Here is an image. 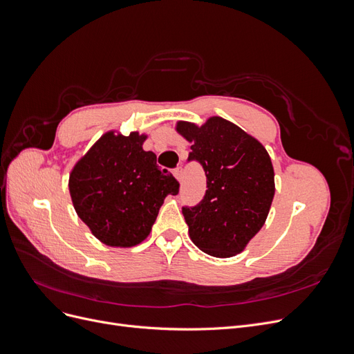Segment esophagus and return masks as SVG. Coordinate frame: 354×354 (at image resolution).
<instances>
[{
	"instance_id": "1",
	"label": "esophagus",
	"mask_w": 354,
	"mask_h": 354,
	"mask_svg": "<svg viewBox=\"0 0 354 354\" xmlns=\"http://www.w3.org/2000/svg\"><path fill=\"white\" fill-rule=\"evenodd\" d=\"M173 174H174V177L180 181V180H181V177H183V168H181L180 165H178V167H176V168L173 169Z\"/></svg>"
}]
</instances>
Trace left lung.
Wrapping results in <instances>:
<instances>
[{"mask_svg": "<svg viewBox=\"0 0 354 354\" xmlns=\"http://www.w3.org/2000/svg\"><path fill=\"white\" fill-rule=\"evenodd\" d=\"M177 131L192 142L187 162H198L207 177L205 195L181 208L190 239L218 259L243 251L269 214L274 173L260 142L238 125L214 116L205 125L178 122Z\"/></svg>", "mask_w": 354, "mask_h": 354, "instance_id": "obj_1", "label": "left lung"}]
</instances>
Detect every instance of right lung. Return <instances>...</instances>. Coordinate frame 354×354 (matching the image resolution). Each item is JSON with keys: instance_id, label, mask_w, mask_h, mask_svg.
<instances>
[{"instance_id": "obj_1", "label": "right lung", "mask_w": 354, "mask_h": 354, "mask_svg": "<svg viewBox=\"0 0 354 354\" xmlns=\"http://www.w3.org/2000/svg\"><path fill=\"white\" fill-rule=\"evenodd\" d=\"M145 136L104 134L73 167L69 192L75 211L109 246H134L151 233L167 195L180 183L143 151Z\"/></svg>"}]
</instances>
